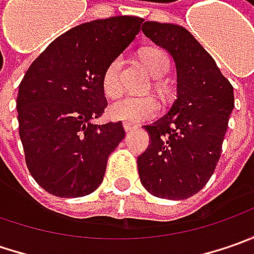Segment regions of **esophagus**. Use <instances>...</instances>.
Segmentation results:
<instances>
[{"instance_id": "obj_1", "label": "esophagus", "mask_w": 254, "mask_h": 254, "mask_svg": "<svg viewBox=\"0 0 254 254\" xmlns=\"http://www.w3.org/2000/svg\"><path fill=\"white\" fill-rule=\"evenodd\" d=\"M123 127H124L126 132H131L138 128V126H135V124H132V123H128V122L123 123Z\"/></svg>"}]
</instances>
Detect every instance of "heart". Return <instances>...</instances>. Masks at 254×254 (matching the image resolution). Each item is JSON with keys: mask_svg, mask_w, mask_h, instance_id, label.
Listing matches in <instances>:
<instances>
[{"mask_svg": "<svg viewBox=\"0 0 254 254\" xmlns=\"http://www.w3.org/2000/svg\"><path fill=\"white\" fill-rule=\"evenodd\" d=\"M142 62L155 77L165 74L170 69L168 58L160 49H150L144 52ZM122 67L123 59L116 58L104 69L102 84L107 97H114L122 92ZM160 109L161 104L154 96H126L113 103L109 107V114L114 120L141 123L155 117L160 113Z\"/></svg>", "mask_w": 254, "mask_h": 254, "instance_id": "heart-1", "label": "heart"}]
</instances>
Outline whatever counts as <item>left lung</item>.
<instances>
[{
    "label": "left lung",
    "instance_id": "8db88e82",
    "mask_svg": "<svg viewBox=\"0 0 254 254\" xmlns=\"http://www.w3.org/2000/svg\"><path fill=\"white\" fill-rule=\"evenodd\" d=\"M141 29L172 56L177 99L167 114L144 126L150 144L137 158L140 181L154 196L187 199L206 185L219 161L233 86L184 26L147 21Z\"/></svg>",
    "mask_w": 254,
    "mask_h": 254
}]
</instances>
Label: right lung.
Masks as SVG:
<instances>
[{"label": "right lung", "mask_w": 254, "mask_h": 254, "mask_svg": "<svg viewBox=\"0 0 254 254\" xmlns=\"http://www.w3.org/2000/svg\"><path fill=\"white\" fill-rule=\"evenodd\" d=\"M142 18L112 16L77 25L35 59L19 83L16 110L26 167L61 198L92 193L126 135L122 122L93 124L107 107L103 73L131 44Z\"/></svg>", "instance_id": "obj_1"}]
</instances>
